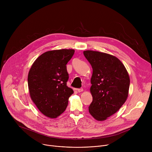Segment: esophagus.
<instances>
[{
	"label": "esophagus",
	"instance_id": "34e87169",
	"mask_svg": "<svg viewBox=\"0 0 152 152\" xmlns=\"http://www.w3.org/2000/svg\"><path fill=\"white\" fill-rule=\"evenodd\" d=\"M77 91L78 93H81L83 91V88H79V89H77Z\"/></svg>",
	"mask_w": 152,
	"mask_h": 152
}]
</instances>
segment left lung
<instances>
[{"label": "left lung", "instance_id": "1", "mask_svg": "<svg viewBox=\"0 0 152 152\" xmlns=\"http://www.w3.org/2000/svg\"><path fill=\"white\" fill-rule=\"evenodd\" d=\"M93 69L90 93L93 102L90 114L97 121H104L117 113L126 101L130 78L124 64L117 57L93 50L83 51Z\"/></svg>", "mask_w": 152, "mask_h": 152}]
</instances>
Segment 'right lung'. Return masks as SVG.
I'll return each mask as SVG.
<instances>
[{"instance_id":"1","label":"right lung","mask_w":152,"mask_h":152,"mask_svg":"<svg viewBox=\"0 0 152 152\" xmlns=\"http://www.w3.org/2000/svg\"><path fill=\"white\" fill-rule=\"evenodd\" d=\"M75 53L73 49L48 51L32 64L28 77L30 97L45 116L56 118L68 105L73 90L67 86L66 64Z\"/></svg>"}]
</instances>
